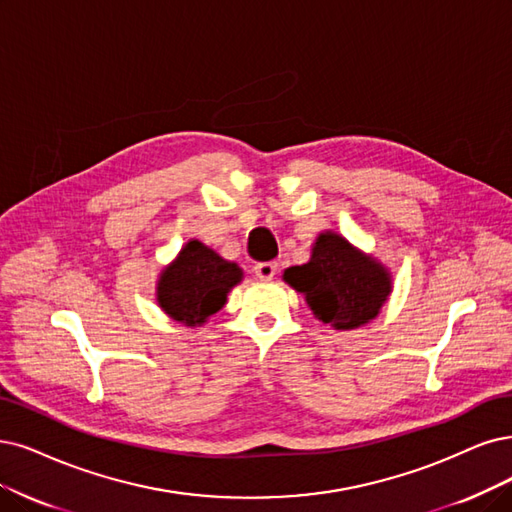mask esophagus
Masks as SVG:
<instances>
[{
    "mask_svg": "<svg viewBox=\"0 0 512 512\" xmlns=\"http://www.w3.org/2000/svg\"><path fill=\"white\" fill-rule=\"evenodd\" d=\"M278 270V263L276 261H263V263H257L255 266V274L259 278H272Z\"/></svg>",
    "mask_w": 512,
    "mask_h": 512,
    "instance_id": "esophagus-1",
    "label": "esophagus"
}]
</instances>
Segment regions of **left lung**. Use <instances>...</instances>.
<instances>
[{
    "mask_svg": "<svg viewBox=\"0 0 512 512\" xmlns=\"http://www.w3.org/2000/svg\"><path fill=\"white\" fill-rule=\"evenodd\" d=\"M312 314L335 329H356L377 316L390 293L386 270L337 234H320L304 266L285 270Z\"/></svg>",
    "mask_w": 512,
    "mask_h": 512,
    "instance_id": "left-lung-1",
    "label": "left lung"
}]
</instances>
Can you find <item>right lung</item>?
I'll return each mask as SVG.
<instances>
[{"label":"right lung","instance_id":"right-lung-1","mask_svg":"<svg viewBox=\"0 0 512 512\" xmlns=\"http://www.w3.org/2000/svg\"><path fill=\"white\" fill-rule=\"evenodd\" d=\"M242 272L236 263L221 259L198 240H189L173 266L158 282V304L162 310L187 327L202 325L219 312Z\"/></svg>","mask_w":512,"mask_h":512}]
</instances>
